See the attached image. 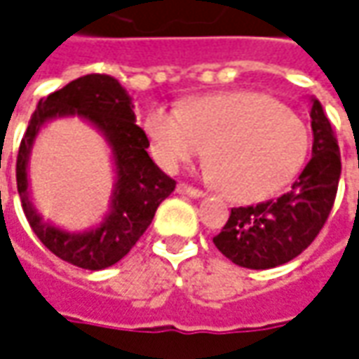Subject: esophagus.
<instances>
[{
	"label": "esophagus",
	"mask_w": 359,
	"mask_h": 359,
	"mask_svg": "<svg viewBox=\"0 0 359 359\" xmlns=\"http://www.w3.org/2000/svg\"><path fill=\"white\" fill-rule=\"evenodd\" d=\"M177 192L187 194V196H192V198H202V196H204L202 190L194 189V187H189V184H179V187H177Z\"/></svg>",
	"instance_id": "34e87169"
}]
</instances>
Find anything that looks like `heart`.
<instances>
[{
    "instance_id": "1",
    "label": "heart",
    "mask_w": 359,
    "mask_h": 359,
    "mask_svg": "<svg viewBox=\"0 0 359 359\" xmlns=\"http://www.w3.org/2000/svg\"><path fill=\"white\" fill-rule=\"evenodd\" d=\"M151 153L165 170L205 153L208 179L233 200H259L304 167L311 133L279 100L253 90L192 97L180 108L155 106L145 118Z\"/></svg>"
}]
</instances>
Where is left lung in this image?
Here are the masks:
<instances>
[{
  "instance_id": "8db88e82",
  "label": "left lung",
  "mask_w": 359,
  "mask_h": 359,
  "mask_svg": "<svg viewBox=\"0 0 359 359\" xmlns=\"http://www.w3.org/2000/svg\"><path fill=\"white\" fill-rule=\"evenodd\" d=\"M313 157L287 194L231 208L214 245L236 265L271 269L306 250L332 210L342 172L338 141L323 104L311 97Z\"/></svg>"
}]
</instances>
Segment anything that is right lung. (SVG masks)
<instances>
[{
  "label": "right lung",
  "mask_w": 359,
  "mask_h": 359,
  "mask_svg": "<svg viewBox=\"0 0 359 359\" xmlns=\"http://www.w3.org/2000/svg\"><path fill=\"white\" fill-rule=\"evenodd\" d=\"M133 100L116 78L86 74L39 100L29 119L17 155V192L27 222L57 257L82 269L100 271L111 267L147 230L159 204L175 190L167 177L149 157V139L135 126ZM58 117H80L97 129L112 151L116 182L110 210L102 222L84 232H70L43 221L32 204L28 187V159L40 129Z\"/></svg>",
  "instance_id": "right-lung-1"
}]
</instances>
